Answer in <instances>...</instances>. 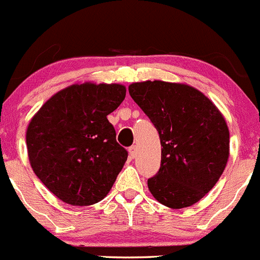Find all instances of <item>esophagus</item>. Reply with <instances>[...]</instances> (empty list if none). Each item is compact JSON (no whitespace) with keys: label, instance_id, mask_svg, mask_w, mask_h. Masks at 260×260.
Masks as SVG:
<instances>
[{"label":"esophagus","instance_id":"obj_1","mask_svg":"<svg viewBox=\"0 0 260 260\" xmlns=\"http://www.w3.org/2000/svg\"><path fill=\"white\" fill-rule=\"evenodd\" d=\"M136 152H138V151H136V146H135V145H133V146L129 147V155H130L131 158L135 157Z\"/></svg>","mask_w":260,"mask_h":260}]
</instances>
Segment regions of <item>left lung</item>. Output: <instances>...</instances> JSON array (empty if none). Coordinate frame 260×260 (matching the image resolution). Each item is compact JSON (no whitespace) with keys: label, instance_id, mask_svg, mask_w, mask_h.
<instances>
[{"label":"left lung","instance_id":"left-lung-1","mask_svg":"<svg viewBox=\"0 0 260 260\" xmlns=\"http://www.w3.org/2000/svg\"><path fill=\"white\" fill-rule=\"evenodd\" d=\"M129 93L161 141V166L147 180L164 206L189 207L206 196L230 156V130L216 105L193 86L161 80L133 83Z\"/></svg>","mask_w":260,"mask_h":260}]
</instances>
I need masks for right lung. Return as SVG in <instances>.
I'll list each match as a JSON object with an SVG mask.
<instances>
[{
    "label": "right lung",
    "instance_id": "add662e5",
    "mask_svg": "<svg viewBox=\"0 0 260 260\" xmlns=\"http://www.w3.org/2000/svg\"><path fill=\"white\" fill-rule=\"evenodd\" d=\"M121 84H73L37 111L26 141L33 171L60 201L90 206L113 187L127 158L107 116L125 99Z\"/></svg>",
    "mask_w": 260,
    "mask_h": 260
}]
</instances>
